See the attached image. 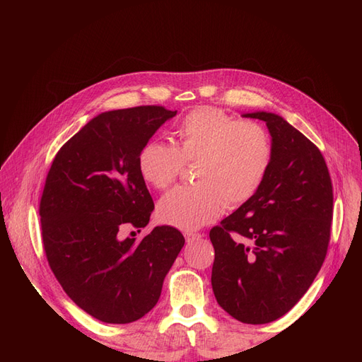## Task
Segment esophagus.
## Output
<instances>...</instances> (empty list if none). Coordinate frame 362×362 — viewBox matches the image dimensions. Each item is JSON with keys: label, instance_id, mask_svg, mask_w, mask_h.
<instances>
[{"label": "esophagus", "instance_id": "obj_1", "mask_svg": "<svg viewBox=\"0 0 362 362\" xmlns=\"http://www.w3.org/2000/svg\"><path fill=\"white\" fill-rule=\"evenodd\" d=\"M184 237H185V242H187L189 245L190 243H193V242H196V240H201V234H198V233H185L184 234Z\"/></svg>", "mask_w": 362, "mask_h": 362}]
</instances>
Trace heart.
I'll return each mask as SVG.
<instances>
[{
	"instance_id": "obj_1",
	"label": "heart",
	"mask_w": 362,
	"mask_h": 362,
	"mask_svg": "<svg viewBox=\"0 0 362 362\" xmlns=\"http://www.w3.org/2000/svg\"><path fill=\"white\" fill-rule=\"evenodd\" d=\"M178 144L151 140L139 154L140 177L158 190L168 189L184 169L196 163L194 185H181L157 205L164 223L194 231L210 223L228 206L254 196L272 160L267 131L257 122L237 120L214 107H199L175 129Z\"/></svg>"
}]
</instances>
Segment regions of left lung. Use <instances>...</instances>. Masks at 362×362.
<instances>
[{
	"label": "left lung",
	"instance_id": "1",
	"mask_svg": "<svg viewBox=\"0 0 362 362\" xmlns=\"http://www.w3.org/2000/svg\"><path fill=\"white\" fill-rule=\"evenodd\" d=\"M264 120L272 160L258 192L210 231L211 286L235 320L264 325L287 314L319 273L331 237L332 182L322 152L275 113Z\"/></svg>",
	"mask_w": 362,
	"mask_h": 362
}]
</instances>
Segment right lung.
<instances>
[{
  "instance_id": "add662e5",
  "label": "right lung",
  "mask_w": 362,
  "mask_h": 362,
  "mask_svg": "<svg viewBox=\"0 0 362 362\" xmlns=\"http://www.w3.org/2000/svg\"><path fill=\"white\" fill-rule=\"evenodd\" d=\"M177 112L158 105L104 112L62 146L40 199L43 247L69 298L104 323L125 325L157 305L163 281L185 240L156 226L137 242L127 225L145 228L154 201L139 154Z\"/></svg>"
}]
</instances>
